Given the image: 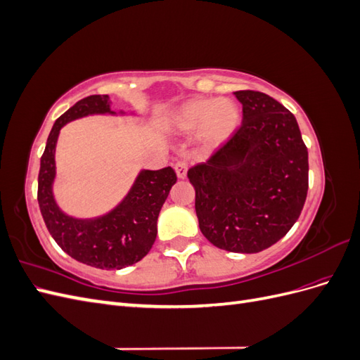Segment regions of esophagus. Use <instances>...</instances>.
I'll use <instances>...</instances> for the list:
<instances>
[{"label": "esophagus", "instance_id": "esophagus-1", "mask_svg": "<svg viewBox=\"0 0 360 360\" xmlns=\"http://www.w3.org/2000/svg\"><path fill=\"white\" fill-rule=\"evenodd\" d=\"M176 174H177V177L179 179H186V174H188V162H184V160H179L177 163H176Z\"/></svg>", "mask_w": 360, "mask_h": 360}]
</instances>
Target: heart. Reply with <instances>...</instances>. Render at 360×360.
Here are the masks:
<instances>
[{"label":"heart","instance_id":"obj_1","mask_svg":"<svg viewBox=\"0 0 360 360\" xmlns=\"http://www.w3.org/2000/svg\"><path fill=\"white\" fill-rule=\"evenodd\" d=\"M240 122V111L228 99H193L184 103L171 118L179 132L198 129V138L207 148L226 143Z\"/></svg>","mask_w":360,"mask_h":360}]
</instances>
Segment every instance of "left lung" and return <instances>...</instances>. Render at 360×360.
I'll return each instance as SVG.
<instances>
[{"label": "left lung", "mask_w": 360, "mask_h": 360, "mask_svg": "<svg viewBox=\"0 0 360 360\" xmlns=\"http://www.w3.org/2000/svg\"><path fill=\"white\" fill-rule=\"evenodd\" d=\"M242 126L207 162L188 171L200 230L216 248L255 254L299 219L308 193V148L284 105L242 90Z\"/></svg>", "instance_id": "1"}]
</instances>
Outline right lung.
I'll use <instances>...</instances> for the list:
<instances>
[{
    "label": "right lung",
    "mask_w": 360,
    "mask_h": 360,
    "mask_svg": "<svg viewBox=\"0 0 360 360\" xmlns=\"http://www.w3.org/2000/svg\"><path fill=\"white\" fill-rule=\"evenodd\" d=\"M93 114H117L111 111L110 96L84 97L53 123L40 159L37 201L48 231L64 252L86 266L118 270L138 263L153 246L159 212L177 176L171 167L158 171L143 169L123 201L111 212L93 219H78L61 212L52 193L60 130L76 118Z\"/></svg>",
    "instance_id": "1"
}]
</instances>
